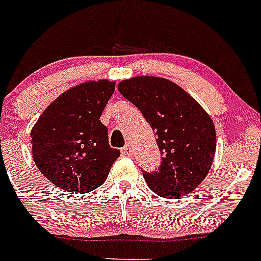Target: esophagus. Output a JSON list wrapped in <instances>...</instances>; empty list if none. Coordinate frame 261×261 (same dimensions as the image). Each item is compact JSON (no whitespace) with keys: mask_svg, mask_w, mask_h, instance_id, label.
Here are the masks:
<instances>
[{"mask_svg":"<svg viewBox=\"0 0 261 261\" xmlns=\"http://www.w3.org/2000/svg\"><path fill=\"white\" fill-rule=\"evenodd\" d=\"M121 154H123L124 156H129V155L132 154V147H130V145H125V146L121 149Z\"/></svg>","mask_w":261,"mask_h":261,"instance_id":"esophagus-1","label":"esophagus"}]
</instances>
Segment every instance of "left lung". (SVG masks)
<instances>
[{
	"label": "left lung",
	"mask_w": 261,
	"mask_h": 261,
	"mask_svg": "<svg viewBox=\"0 0 261 261\" xmlns=\"http://www.w3.org/2000/svg\"><path fill=\"white\" fill-rule=\"evenodd\" d=\"M119 92L132 102L155 130L162 154L158 171L143 177L163 198H181L208 174L216 151V130L210 115L188 92L163 77L123 80Z\"/></svg>",
	"instance_id": "obj_1"
}]
</instances>
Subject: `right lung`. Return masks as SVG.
<instances>
[{
    "mask_svg": "<svg viewBox=\"0 0 261 261\" xmlns=\"http://www.w3.org/2000/svg\"><path fill=\"white\" fill-rule=\"evenodd\" d=\"M114 90L115 81L79 84L54 99L33 125V160L62 190L84 194L99 188L120 156L99 120Z\"/></svg>",
    "mask_w": 261,
    "mask_h": 261,
    "instance_id": "add662e5",
    "label": "right lung"
}]
</instances>
